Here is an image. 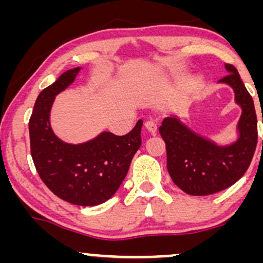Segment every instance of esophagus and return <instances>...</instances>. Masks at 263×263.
Instances as JSON below:
<instances>
[{
    "label": "esophagus",
    "instance_id": "esophagus-1",
    "mask_svg": "<svg viewBox=\"0 0 263 263\" xmlns=\"http://www.w3.org/2000/svg\"><path fill=\"white\" fill-rule=\"evenodd\" d=\"M144 126H146V128L148 129L151 134L156 135L157 128H158V126H157V123H156L155 121H152V120H149V121H147L146 123H144Z\"/></svg>",
    "mask_w": 263,
    "mask_h": 263
}]
</instances>
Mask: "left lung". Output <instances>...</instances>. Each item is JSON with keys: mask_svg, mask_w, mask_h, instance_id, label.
Returning a JSON list of instances; mask_svg holds the SVG:
<instances>
[{"mask_svg": "<svg viewBox=\"0 0 263 263\" xmlns=\"http://www.w3.org/2000/svg\"><path fill=\"white\" fill-rule=\"evenodd\" d=\"M229 74L220 83L229 84L241 107L240 137L230 146H216L195 135L176 117L163 120L159 134L165 142L167 170L176 185L190 195H209L235 184L245 174L257 146L255 105L237 69L225 64Z\"/></svg>", "mask_w": 263, "mask_h": 263, "instance_id": "8db88e82", "label": "left lung"}]
</instances>
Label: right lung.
I'll return each instance as SVG.
<instances>
[{
  "instance_id": "add662e5",
  "label": "right lung",
  "mask_w": 263,
  "mask_h": 263,
  "mask_svg": "<svg viewBox=\"0 0 263 263\" xmlns=\"http://www.w3.org/2000/svg\"><path fill=\"white\" fill-rule=\"evenodd\" d=\"M79 70L65 71L38 95L29 119L31 155L41 179L57 197L93 206L108 200L121 185L141 146L143 122L140 120L125 136L102 132L86 143L60 141L50 128V107L57 93L73 83Z\"/></svg>"
}]
</instances>
